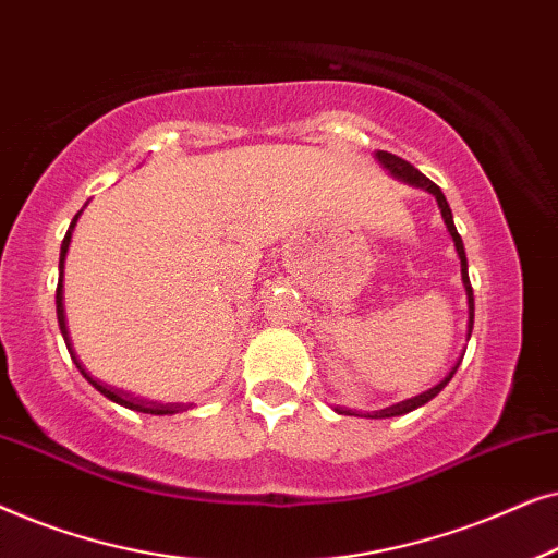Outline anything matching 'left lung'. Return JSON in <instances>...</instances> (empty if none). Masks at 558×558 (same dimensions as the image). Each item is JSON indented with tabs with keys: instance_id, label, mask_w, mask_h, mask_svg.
<instances>
[{
	"instance_id": "obj_1",
	"label": "left lung",
	"mask_w": 558,
	"mask_h": 558,
	"mask_svg": "<svg viewBox=\"0 0 558 558\" xmlns=\"http://www.w3.org/2000/svg\"><path fill=\"white\" fill-rule=\"evenodd\" d=\"M376 159H378V162L384 165L386 170L391 172L393 178L399 180V182H407V185H411V187H422V190H426V193H429V195L437 197L439 213H441V218H445V226H447L449 235H452L457 256H460L462 284H464V294H468V340H470V335H472V325H475V296H472V287H470V277H468V256H464V243H462L460 233H457V228H454V218H452V210H449V203H447L445 193H441V190H439L437 185H434V182H432L429 178H426V174L418 172L414 165H409L407 159H401V157L391 155V151H376ZM460 363H462V357L452 365V371H449L447 376L441 378L437 386L426 388V391L416 393V396H411V399H403V401H399V403H391V407H386V409H378V411H355V409H345V407H332V409L338 411V414H348V416H365V418H391V416H403V414H409V411H414V409H418V407H424V403H429V401L434 399V396H437V393L441 391V388H445V386L449 384V380H452V376L457 373V368H460Z\"/></svg>"
}]
</instances>
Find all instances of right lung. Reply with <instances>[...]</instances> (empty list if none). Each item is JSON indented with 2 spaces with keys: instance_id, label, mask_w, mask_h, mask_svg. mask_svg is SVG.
<instances>
[{
  "instance_id": "right-lung-1",
  "label": "right lung",
  "mask_w": 558,
  "mask_h": 558,
  "mask_svg": "<svg viewBox=\"0 0 558 558\" xmlns=\"http://www.w3.org/2000/svg\"><path fill=\"white\" fill-rule=\"evenodd\" d=\"M81 213H83V210L75 213L73 223H71V228H68V233H65V239H63V246H60V264H58V274H60V277H58V292H56L58 325H60V332H63V340H65V345H68V353H71V357H73L75 368L81 371V376L86 378L88 384L94 386L98 393H104L106 399L113 401V403H119V407H124V409L140 411V414H151V416H170V414H180V411H187L190 407H185V403H162V401L142 399V396H134V393H129V391H121V388H117V386L104 384V380H98V378L90 376V373H88L86 368H83V363L78 361V355H75V350H73V345H71V335H68V325H65V304H63V269H65L68 246H71V239H73V228H75V223H78Z\"/></svg>"
}]
</instances>
